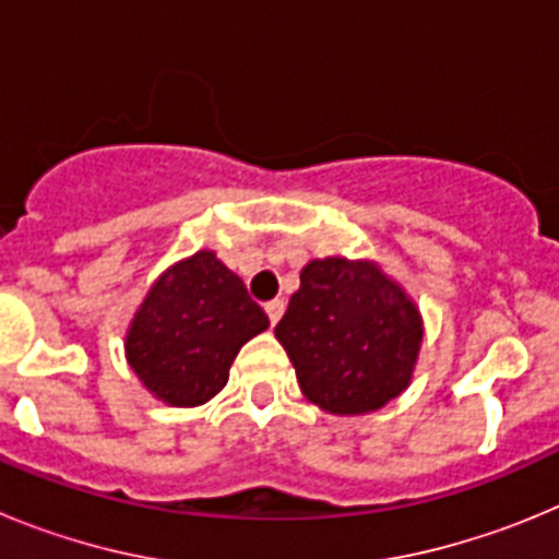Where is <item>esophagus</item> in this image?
Returning a JSON list of instances; mask_svg holds the SVG:
<instances>
[{"instance_id":"esophagus-1","label":"esophagus","mask_w":559,"mask_h":559,"mask_svg":"<svg viewBox=\"0 0 559 559\" xmlns=\"http://www.w3.org/2000/svg\"><path fill=\"white\" fill-rule=\"evenodd\" d=\"M265 313H269L271 324L280 322V319H283V313H285V302H283V299H271V302H265Z\"/></svg>"}]
</instances>
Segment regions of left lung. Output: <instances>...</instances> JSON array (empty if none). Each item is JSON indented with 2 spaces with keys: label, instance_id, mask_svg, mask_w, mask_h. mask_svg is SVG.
Here are the masks:
<instances>
[{
  "label": "left lung",
  "instance_id": "left-lung-1",
  "mask_svg": "<svg viewBox=\"0 0 559 559\" xmlns=\"http://www.w3.org/2000/svg\"><path fill=\"white\" fill-rule=\"evenodd\" d=\"M299 280L274 333L305 397L353 417L406 392L423 344L412 296L372 260H310Z\"/></svg>",
  "mask_w": 559,
  "mask_h": 559
}]
</instances>
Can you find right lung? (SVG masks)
<instances>
[{
    "label": "right lung",
    "mask_w": 559,
    "mask_h": 559,
    "mask_svg": "<svg viewBox=\"0 0 559 559\" xmlns=\"http://www.w3.org/2000/svg\"><path fill=\"white\" fill-rule=\"evenodd\" d=\"M269 316L215 251H195L151 285L126 333V358L142 386L167 406H201L229 380L246 341Z\"/></svg>",
    "instance_id": "right-lung-1"
}]
</instances>
